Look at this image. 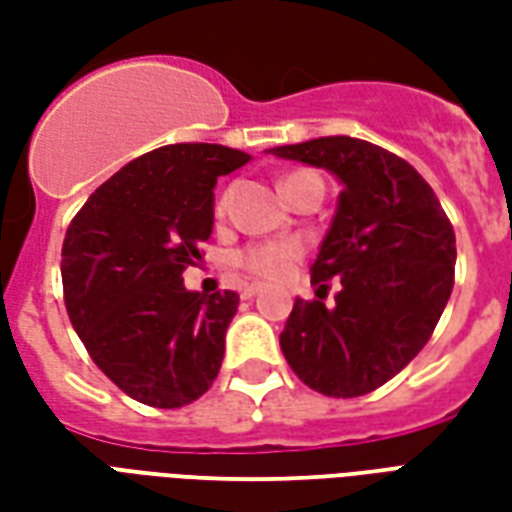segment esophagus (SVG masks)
Listing matches in <instances>:
<instances>
[{
  "label": "esophagus",
  "instance_id": "34e87169",
  "mask_svg": "<svg viewBox=\"0 0 512 512\" xmlns=\"http://www.w3.org/2000/svg\"><path fill=\"white\" fill-rule=\"evenodd\" d=\"M260 290H263V285H244V288H241V299H252Z\"/></svg>",
  "mask_w": 512,
  "mask_h": 512
}]
</instances>
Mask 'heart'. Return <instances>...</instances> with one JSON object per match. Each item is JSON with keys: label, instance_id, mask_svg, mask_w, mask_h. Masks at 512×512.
Masks as SVG:
<instances>
[{"label": "heart", "instance_id": "obj_1", "mask_svg": "<svg viewBox=\"0 0 512 512\" xmlns=\"http://www.w3.org/2000/svg\"><path fill=\"white\" fill-rule=\"evenodd\" d=\"M304 175H312V172H293V175H288V178L282 180V191H288ZM224 211H227V194L219 197V202H216V216H222ZM299 255L301 246L296 241H266V244H252L241 249L238 257H235V263L260 279H279L288 274L293 263L299 260Z\"/></svg>", "mask_w": 512, "mask_h": 512}]
</instances>
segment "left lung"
Listing matches in <instances>:
<instances>
[{
    "mask_svg": "<svg viewBox=\"0 0 512 512\" xmlns=\"http://www.w3.org/2000/svg\"><path fill=\"white\" fill-rule=\"evenodd\" d=\"M268 153L340 178L332 227L312 263L318 299H296L279 334L290 370L329 397L384 386L425 348L455 279V233L408 161L354 136H321ZM341 290L326 308L328 279Z\"/></svg>",
    "mask_w": 512,
    "mask_h": 512,
    "instance_id": "1",
    "label": "left lung"
}]
</instances>
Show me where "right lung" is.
<instances>
[{
	"mask_svg": "<svg viewBox=\"0 0 512 512\" xmlns=\"http://www.w3.org/2000/svg\"><path fill=\"white\" fill-rule=\"evenodd\" d=\"M249 153L180 142L128 161L90 194L62 244L65 307L109 381L153 408L211 389L238 293L186 290L213 230V186Z\"/></svg>",
	"mask_w": 512,
	"mask_h": 512,
	"instance_id": "right-lung-1",
	"label": "right lung"
}]
</instances>
